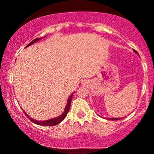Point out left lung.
Segmentation results:
<instances>
[{
    "label": "left lung",
    "mask_w": 154,
    "mask_h": 154,
    "mask_svg": "<svg viewBox=\"0 0 154 154\" xmlns=\"http://www.w3.org/2000/svg\"><path fill=\"white\" fill-rule=\"evenodd\" d=\"M134 51V52H135L136 54H137V51H136L135 50H133ZM111 119V120H119V119H121V118H111V119Z\"/></svg>",
    "instance_id": "obj_1"
}]
</instances>
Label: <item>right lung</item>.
Here are the masks:
<instances>
[{
    "mask_svg": "<svg viewBox=\"0 0 154 154\" xmlns=\"http://www.w3.org/2000/svg\"><path fill=\"white\" fill-rule=\"evenodd\" d=\"M39 40H40V39H39V38L35 39V40H33L32 41L30 42V43L28 44V45H26V47L29 46V45H31L32 44L36 43V42H38ZM73 94H74V93H72V94L69 96V99H68V102H67L66 106V108H65L64 111H63V114H61V116H59V117L54 118V119H49V120H46V121H37V120H35V119H32V118L29 117V116H28L27 114H26L24 111H24V114H26V116H27V118H29V119H30L31 122H32L33 123L36 124V125H43V126H55V125H58V124H59L60 122H62L63 120L64 119V118L66 117V116L67 115V113L69 112V109H70V106H71V101H72V95H73Z\"/></svg>",
    "mask_w": 154,
    "mask_h": 154,
    "instance_id": "1",
    "label": "right lung"
}]
</instances>
